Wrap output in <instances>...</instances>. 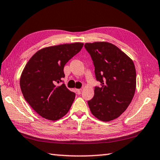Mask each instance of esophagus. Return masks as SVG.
<instances>
[{
	"label": "esophagus",
	"mask_w": 160,
	"mask_h": 160,
	"mask_svg": "<svg viewBox=\"0 0 160 160\" xmlns=\"http://www.w3.org/2000/svg\"><path fill=\"white\" fill-rule=\"evenodd\" d=\"M81 92H82V90H81V89H77L76 90V92L78 94H80Z\"/></svg>",
	"instance_id": "obj_1"
}]
</instances>
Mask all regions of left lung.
<instances>
[{
  "label": "left lung",
  "instance_id": "obj_1",
  "mask_svg": "<svg viewBox=\"0 0 160 160\" xmlns=\"http://www.w3.org/2000/svg\"><path fill=\"white\" fill-rule=\"evenodd\" d=\"M85 47L93 61L96 79L101 83L88 102L89 107L99 120L112 121L125 112L133 98L136 88L133 61L109 42L86 43Z\"/></svg>",
  "mask_w": 160,
  "mask_h": 160
}]
</instances>
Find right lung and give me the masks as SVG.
<instances>
[{
    "label": "right lung",
    "instance_id": "1",
    "mask_svg": "<svg viewBox=\"0 0 160 160\" xmlns=\"http://www.w3.org/2000/svg\"><path fill=\"white\" fill-rule=\"evenodd\" d=\"M82 47L76 42L42 48L26 64L20 77L21 91L42 117L56 121L68 112L75 94L59 83L65 77L64 66Z\"/></svg>",
    "mask_w": 160,
    "mask_h": 160
}]
</instances>
